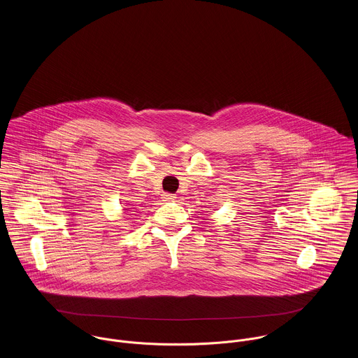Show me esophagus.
<instances>
[{
  "label": "esophagus",
  "instance_id": "esophagus-1",
  "mask_svg": "<svg viewBox=\"0 0 358 358\" xmlns=\"http://www.w3.org/2000/svg\"><path fill=\"white\" fill-rule=\"evenodd\" d=\"M176 200V196L171 194V193H165L164 194V201H174Z\"/></svg>",
  "mask_w": 358,
  "mask_h": 358
}]
</instances>
